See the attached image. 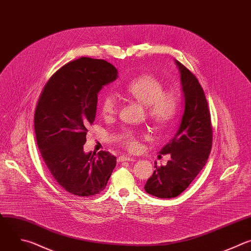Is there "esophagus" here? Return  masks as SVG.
Masks as SVG:
<instances>
[{
  "label": "esophagus",
  "instance_id": "obj_1",
  "mask_svg": "<svg viewBox=\"0 0 251 251\" xmlns=\"http://www.w3.org/2000/svg\"><path fill=\"white\" fill-rule=\"evenodd\" d=\"M119 162H124V161H135V159L133 157H129V156H120L118 158Z\"/></svg>",
  "mask_w": 251,
  "mask_h": 251
}]
</instances>
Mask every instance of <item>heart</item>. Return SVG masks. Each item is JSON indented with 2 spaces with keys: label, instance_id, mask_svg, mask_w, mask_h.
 <instances>
[{
  "label": "heart",
  "instance_id": "1",
  "mask_svg": "<svg viewBox=\"0 0 251 251\" xmlns=\"http://www.w3.org/2000/svg\"><path fill=\"white\" fill-rule=\"evenodd\" d=\"M126 93L147 107V115L161 130L167 129L175 121L180 108L179 96L172 91L165 92L164 84L155 76L144 74L131 80ZM101 110L104 116H114L119 111L118 99L113 94L102 98ZM123 140L129 150L139 149V142L131 132H126Z\"/></svg>",
  "mask_w": 251,
  "mask_h": 251
}]
</instances>
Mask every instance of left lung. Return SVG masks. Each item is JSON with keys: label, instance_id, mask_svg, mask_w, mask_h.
I'll return each instance as SVG.
<instances>
[{"label": "left lung", "instance_id": "left-lung-1", "mask_svg": "<svg viewBox=\"0 0 251 251\" xmlns=\"http://www.w3.org/2000/svg\"><path fill=\"white\" fill-rule=\"evenodd\" d=\"M175 63L180 72L184 112L174 137L159 151L170 154V160L165 166L155 165L144 186L146 193L159 199L175 198L188 188L207 163L213 140L204 90L190 70L177 60Z\"/></svg>", "mask_w": 251, "mask_h": 251}]
</instances>
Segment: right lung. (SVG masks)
Masks as SVG:
<instances>
[{
  "label": "right lung",
  "mask_w": 251,
  "mask_h": 251,
  "mask_svg": "<svg viewBox=\"0 0 251 251\" xmlns=\"http://www.w3.org/2000/svg\"><path fill=\"white\" fill-rule=\"evenodd\" d=\"M117 78L111 63L82 57L60 68L39 97L34 114L37 146L55 181L72 195L99 194L116 167L110 152L86 153L83 145L95 121L99 92Z\"/></svg>",
  "instance_id": "obj_1"
}]
</instances>
